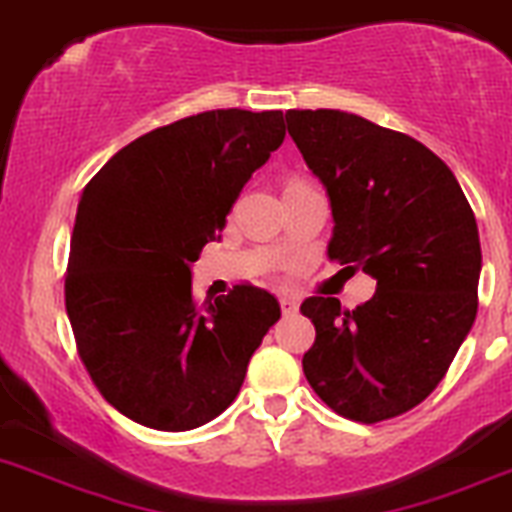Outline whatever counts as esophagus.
<instances>
[{
	"instance_id": "esophagus-1",
	"label": "esophagus",
	"mask_w": 512,
	"mask_h": 512,
	"mask_svg": "<svg viewBox=\"0 0 512 512\" xmlns=\"http://www.w3.org/2000/svg\"><path fill=\"white\" fill-rule=\"evenodd\" d=\"M280 307L285 315H292V312H297V307H300V300H297L295 295H280Z\"/></svg>"
}]
</instances>
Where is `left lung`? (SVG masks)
Wrapping results in <instances>:
<instances>
[{
    "instance_id": "8db88e82",
    "label": "left lung",
    "mask_w": 512,
    "mask_h": 512,
    "mask_svg": "<svg viewBox=\"0 0 512 512\" xmlns=\"http://www.w3.org/2000/svg\"><path fill=\"white\" fill-rule=\"evenodd\" d=\"M287 132L332 210L330 260L367 272L355 310L307 297L302 370L342 418L380 423L423 403L478 315V222L450 167L403 132L340 109H290Z\"/></svg>"
}]
</instances>
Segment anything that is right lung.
I'll return each instance as SVG.
<instances>
[{
    "label": "right lung",
    "instance_id": "1",
    "mask_svg": "<svg viewBox=\"0 0 512 512\" xmlns=\"http://www.w3.org/2000/svg\"><path fill=\"white\" fill-rule=\"evenodd\" d=\"M285 140L282 112L212 109L137 137L84 187L64 302L109 405L145 428L215 420L245 382L280 302L252 285L192 300V262Z\"/></svg>",
    "mask_w": 512,
    "mask_h": 512
}]
</instances>
